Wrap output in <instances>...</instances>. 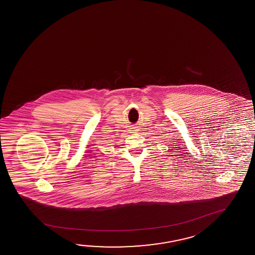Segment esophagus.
<instances>
[{
	"label": "esophagus",
	"instance_id": "obj_1",
	"mask_svg": "<svg viewBox=\"0 0 255 255\" xmlns=\"http://www.w3.org/2000/svg\"><path fill=\"white\" fill-rule=\"evenodd\" d=\"M135 128H136V127H134V128H130V129H132V130H131V133H136L137 130H136Z\"/></svg>",
	"mask_w": 255,
	"mask_h": 255
}]
</instances>
